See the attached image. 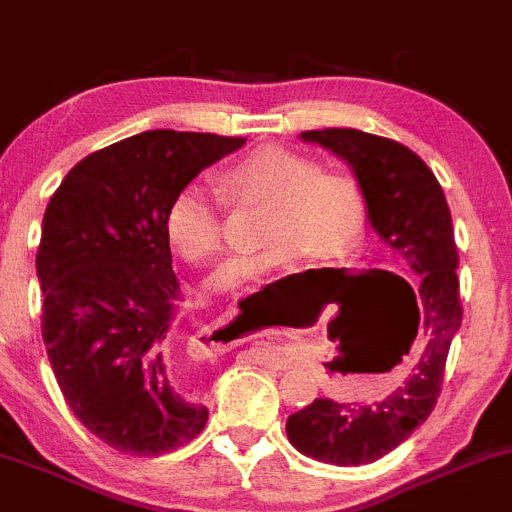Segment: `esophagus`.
<instances>
[{
    "mask_svg": "<svg viewBox=\"0 0 512 512\" xmlns=\"http://www.w3.org/2000/svg\"><path fill=\"white\" fill-rule=\"evenodd\" d=\"M202 337L212 352H224V350H229V347L239 345V342L246 340L244 330H241L239 323H224V325H212V328H204ZM271 357L273 360H281L276 352H273Z\"/></svg>",
    "mask_w": 512,
    "mask_h": 512,
    "instance_id": "esophagus-1",
    "label": "esophagus"
}]
</instances>
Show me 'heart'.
Segmentation results:
<instances>
[{"instance_id": "heart-1", "label": "heart", "mask_w": 512, "mask_h": 512, "mask_svg": "<svg viewBox=\"0 0 512 512\" xmlns=\"http://www.w3.org/2000/svg\"><path fill=\"white\" fill-rule=\"evenodd\" d=\"M219 192L231 207L263 204L266 212L258 219L263 249L229 258L214 273V291L254 286L291 268L303 254L347 256L365 234L367 202L357 177L320 167L291 147L263 145L246 152L221 172ZM165 236L184 261H212L224 249V204L204 184H184L165 209Z\"/></svg>"}]
</instances>
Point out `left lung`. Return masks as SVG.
<instances>
[{
	"mask_svg": "<svg viewBox=\"0 0 512 512\" xmlns=\"http://www.w3.org/2000/svg\"><path fill=\"white\" fill-rule=\"evenodd\" d=\"M300 138L350 165L365 192L372 229L419 286V295H412V303L420 300L412 308V337L419 333V347L407 379L379 402L315 399L286 421L288 441L303 456L335 466H360L397 449L434 412L463 313L451 212L434 172L399 142L352 128L305 130ZM387 276L409 288L404 278L389 271Z\"/></svg>",
	"mask_w": 512,
	"mask_h": 512,
	"instance_id": "1",
	"label": "left lung"
}]
</instances>
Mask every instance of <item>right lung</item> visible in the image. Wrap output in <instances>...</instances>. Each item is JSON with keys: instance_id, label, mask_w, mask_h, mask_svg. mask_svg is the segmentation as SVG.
Returning a JSON list of instances; mask_svg holds the SVG:
<instances>
[{"instance_id": "add662e5", "label": "right lung", "mask_w": 512, "mask_h": 512, "mask_svg": "<svg viewBox=\"0 0 512 512\" xmlns=\"http://www.w3.org/2000/svg\"><path fill=\"white\" fill-rule=\"evenodd\" d=\"M244 138L147 130L83 157L51 197L36 273L63 399L110 449L162 456L207 424L172 365L179 283L165 209Z\"/></svg>"}]
</instances>
